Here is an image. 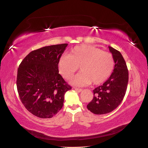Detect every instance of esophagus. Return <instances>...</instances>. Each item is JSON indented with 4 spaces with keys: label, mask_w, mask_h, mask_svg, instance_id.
I'll use <instances>...</instances> for the list:
<instances>
[{
    "label": "esophagus",
    "mask_w": 148,
    "mask_h": 148,
    "mask_svg": "<svg viewBox=\"0 0 148 148\" xmlns=\"http://www.w3.org/2000/svg\"><path fill=\"white\" fill-rule=\"evenodd\" d=\"M74 89L76 90V91H77V92H81V91H82V89H79V88H74Z\"/></svg>",
    "instance_id": "34e87169"
}]
</instances>
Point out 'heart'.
Wrapping results in <instances>:
<instances>
[{
  "label": "heart",
  "mask_w": 148,
  "mask_h": 148,
  "mask_svg": "<svg viewBox=\"0 0 148 148\" xmlns=\"http://www.w3.org/2000/svg\"><path fill=\"white\" fill-rule=\"evenodd\" d=\"M114 57L109 52L98 47L82 45L70 50L68 56H62L58 62V69L62 77L69 79L78 67L80 72L71 80L73 85H98L108 78L114 71Z\"/></svg>",
  "instance_id": "b5f03b06"
}]
</instances>
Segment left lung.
Here are the masks:
<instances>
[{"label": "left lung", "instance_id": "1", "mask_svg": "<svg viewBox=\"0 0 148 148\" xmlns=\"http://www.w3.org/2000/svg\"><path fill=\"white\" fill-rule=\"evenodd\" d=\"M108 47L115 61L113 72L106 82L93 90V99L87 106L92 113L97 115L110 113L121 104L129 81V71L121 53Z\"/></svg>", "mask_w": 148, "mask_h": 148}]
</instances>
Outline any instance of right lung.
I'll list each match as a JSON object with an SVG mask.
<instances>
[{
    "label": "right lung",
    "instance_id": "1",
    "mask_svg": "<svg viewBox=\"0 0 148 148\" xmlns=\"http://www.w3.org/2000/svg\"><path fill=\"white\" fill-rule=\"evenodd\" d=\"M68 44L32 51L17 69V89L25 108L40 118H51L63 106L65 92L72 87L59 74L58 62Z\"/></svg>",
    "mask_w": 148,
    "mask_h": 148
}]
</instances>
